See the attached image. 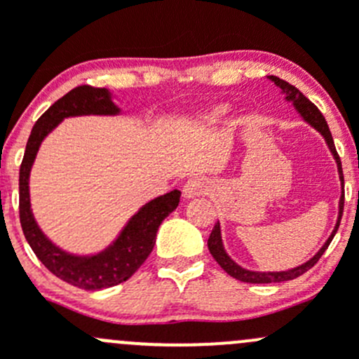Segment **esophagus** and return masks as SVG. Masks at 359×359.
I'll return each instance as SVG.
<instances>
[{"label":"esophagus","instance_id":"esophagus-1","mask_svg":"<svg viewBox=\"0 0 359 359\" xmlns=\"http://www.w3.org/2000/svg\"><path fill=\"white\" fill-rule=\"evenodd\" d=\"M205 191H206V184L203 182L201 179H198V177H193V179L187 180V182L184 184V187H182V194H184V198H186V200L201 196Z\"/></svg>","mask_w":359,"mask_h":359}]
</instances>
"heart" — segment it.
<instances>
[{"label": "heart", "instance_id": "1", "mask_svg": "<svg viewBox=\"0 0 359 359\" xmlns=\"http://www.w3.org/2000/svg\"><path fill=\"white\" fill-rule=\"evenodd\" d=\"M229 106L226 104H215V106L205 107V109L198 111L196 114V125L198 128H213L219 125L224 118H226Z\"/></svg>", "mask_w": 359, "mask_h": 359}]
</instances>
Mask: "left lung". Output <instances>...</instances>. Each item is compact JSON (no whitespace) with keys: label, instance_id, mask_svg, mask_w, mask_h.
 <instances>
[{"label":"left lung","instance_id":"obj_1","mask_svg":"<svg viewBox=\"0 0 359 359\" xmlns=\"http://www.w3.org/2000/svg\"><path fill=\"white\" fill-rule=\"evenodd\" d=\"M267 78H269L271 81H273L274 85L281 90V93L285 95V100H287V102H292V106L295 107L297 112L300 114V118H302L307 125L313 126L316 132H320L321 135H323L325 142H327L328 149H330L332 156H334L335 163H337V172H339L342 194H340V200H339V215H337V224H335L334 231H332V234L328 236V240L323 243V247L318 250V252L314 253V255L311 257L307 262L300 264V266L292 267V269H287V271H252V269H247V267L240 266L236 260L231 259L229 253H227L226 248H224L220 222H217L215 226H213L212 234H210V238H208L210 253H212V257L217 260V264H219V266L222 267V269L226 271L229 276L236 278V280L243 281V283H281V281L295 280V278H299L300 274H304L306 271H309L311 267H313L314 264L320 260V257L323 255L325 250L328 248L330 241L334 240L337 229H339V226H340V219H342V210H344L342 165H340V158L335 151V144H334V139H332L330 128H328V125H327V119L323 118V114H321L320 109H318V107L314 106V104L311 102V100L307 99L302 92H299V88H295V86L290 85V83H287L285 79H280L278 76H267Z\"/></svg>","mask_w":359,"mask_h":359}]
</instances>
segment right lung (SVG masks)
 <instances>
[{
	"label": "right lung",
	"mask_w": 359,
	"mask_h": 359,
	"mask_svg": "<svg viewBox=\"0 0 359 359\" xmlns=\"http://www.w3.org/2000/svg\"><path fill=\"white\" fill-rule=\"evenodd\" d=\"M121 109L112 100L107 88L76 86L41 114L32 126L19 175L20 226L29 247L43 266L66 281L85 290H102L123 283L144 264L156 243V233L163 220L179 206L180 191L173 189L147 201L135 215L130 217L116 240L106 248L90 255H78L57 247L41 231L34 219L29 196V175L43 140L60 121L74 116H118Z\"/></svg>",
	"instance_id": "1"
}]
</instances>
